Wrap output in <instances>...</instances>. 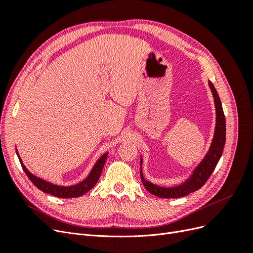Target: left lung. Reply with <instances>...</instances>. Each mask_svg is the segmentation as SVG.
Instances as JSON below:
<instances>
[{
	"instance_id": "8db88e82",
	"label": "left lung",
	"mask_w": 253,
	"mask_h": 253,
	"mask_svg": "<svg viewBox=\"0 0 253 253\" xmlns=\"http://www.w3.org/2000/svg\"><path fill=\"white\" fill-rule=\"evenodd\" d=\"M209 86L212 90L214 102H215L216 126H215V133H214V138L208 154L206 155L203 162L198 165V167L194 170L193 174L191 175V177L187 181L181 183V185L177 187L163 188L156 185H153V183L144 179L142 172L140 171V177H141L143 186L151 194L162 197V198H178V197L186 196L190 193L195 192L196 190L201 189L205 185L206 181L209 179L214 169H215L218 160L221 157V154H223V150L226 142V118L223 111V106H221L219 96L217 94L215 87H214V85L211 82H209ZM140 164H142L141 160H140Z\"/></svg>"
}]
</instances>
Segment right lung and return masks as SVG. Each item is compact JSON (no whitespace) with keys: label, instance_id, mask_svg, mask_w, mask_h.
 Wrapping results in <instances>:
<instances>
[{"label":"right lung","instance_id":"obj_1","mask_svg":"<svg viewBox=\"0 0 253 253\" xmlns=\"http://www.w3.org/2000/svg\"><path fill=\"white\" fill-rule=\"evenodd\" d=\"M17 154H18V153H17ZM18 157H19V160H20V163L22 165L23 170H24L25 174L27 175V177L30 179V181H32L38 189L41 190L42 192L53 195V196H57V197L71 198V197H79V196L83 195L84 193L88 192V191L96 185L99 177H100V175H101L103 166L105 164V160H106V158H108V153H105V154H103L100 158L97 160V163L95 164V166L93 167V169H91L90 173L88 174V176L85 179H84L81 182H79V183H77V185L72 186V187L55 186L50 182L45 181L41 178H38L37 176H35V175L30 173L26 169L25 166L22 164V160H21L19 154H18Z\"/></svg>","mask_w":253,"mask_h":253}]
</instances>
